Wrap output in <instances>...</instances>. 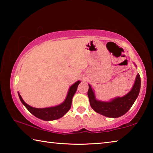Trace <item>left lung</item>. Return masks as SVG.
I'll return each instance as SVG.
<instances>
[{
  "label": "left lung",
  "instance_id": "8db88e82",
  "mask_svg": "<svg viewBox=\"0 0 153 153\" xmlns=\"http://www.w3.org/2000/svg\"><path fill=\"white\" fill-rule=\"evenodd\" d=\"M140 84V77L138 74L131 91L124 97L116 98L110 102H102L96 100L94 92L89 85L88 96L89 98L90 106L96 112L106 117L113 118L120 117L128 112L134 104L139 94Z\"/></svg>",
  "mask_w": 153,
  "mask_h": 153
}]
</instances>
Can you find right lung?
Returning a JSON list of instances; mask_svg holds the SVG:
<instances>
[{
	"label": "right lung",
	"mask_w": 153,
	"mask_h": 153,
	"mask_svg": "<svg viewBox=\"0 0 153 153\" xmlns=\"http://www.w3.org/2000/svg\"><path fill=\"white\" fill-rule=\"evenodd\" d=\"M79 83V81H77L74 85H72L70 87V88H69L65 100L60 105L56 106V107H48L45 108H37L32 107L30 105L26 104L24 102V100L22 99V97H21L19 93L18 94H19V97L22 102L27 108V109L31 113L33 114V115L36 116V117L41 119V120L45 121L55 120L63 117L65 114L70 109L71 106L72 98H73L74 94L76 93L77 88L78 86Z\"/></svg>",
	"instance_id": "1"
}]
</instances>
